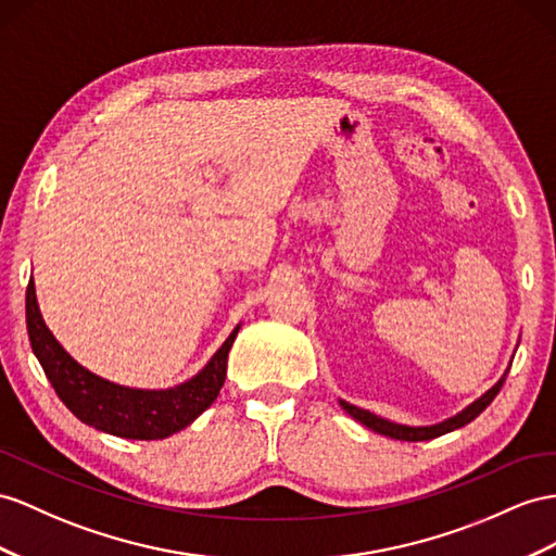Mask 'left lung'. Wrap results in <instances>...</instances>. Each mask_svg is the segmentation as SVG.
<instances>
[{"instance_id":"8db88e82","label":"left lung","mask_w":556,"mask_h":556,"mask_svg":"<svg viewBox=\"0 0 556 556\" xmlns=\"http://www.w3.org/2000/svg\"><path fill=\"white\" fill-rule=\"evenodd\" d=\"M505 378H507V371H505V376H503L501 380H497L495 386H493L486 394H481L477 402H472L467 408H463L460 414H455L453 418H448V420H444V422L427 425V427H408V425H400V422H390V420H386V418H380V416L371 414V410H364V408H359V406H352V404H348V402H343V400H340V406H343L354 420H359L362 425L368 427V430H374V432H378V434H386V437L400 439V441H427V439H434V437H441V434H446V432L458 430V427H465L467 422H472V420L481 414V410L486 408V406L495 400V394L501 392Z\"/></svg>"}]
</instances>
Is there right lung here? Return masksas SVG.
I'll use <instances>...</instances> for the list:
<instances>
[{
	"mask_svg": "<svg viewBox=\"0 0 556 556\" xmlns=\"http://www.w3.org/2000/svg\"><path fill=\"white\" fill-rule=\"evenodd\" d=\"M25 317L35 357L61 402L96 430L140 441L166 439L185 430L216 402L225 382L227 352L239 333L237 326L211 362L188 382L168 390H136L96 376L70 357L41 319L33 279L25 293Z\"/></svg>",
	"mask_w": 556,
	"mask_h": 556,
	"instance_id": "right-lung-1",
	"label": "right lung"
}]
</instances>
